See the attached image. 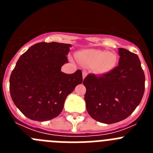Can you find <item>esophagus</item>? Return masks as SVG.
I'll use <instances>...</instances> for the list:
<instances>
[{"label": "esophagus", "instance_id": "esophagus-1", "mask_svg": "<svg viewBox=\"0 0 153 153\" xmlns=\"http://www.w3.org/2000/svg\"><path fill=\"white\" fill-rule=\"evenodd\" d=\"M82 75H83V79H85L86 76H87V73L86 71H83V74Z\"/></svg>", "mask_w": 153, "mask_h": 153}]
</instances>
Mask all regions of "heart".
<instances>
[{"label":"heart","instance_id":"obj_1","mask_svg":"<svg viewBox=\"0 0 153 153\" xmlns=\"http://www.w3.org/2000/svg\"><path fill=\"white\" fill-rule=\"evenodd\" d=\"M76 57L79 62L92 65L96 74H105L110 72L117 62V56L107 51L89 49L76 53Z\"/></svg>","mask_w":153,"mask_h":153}]
</instances>
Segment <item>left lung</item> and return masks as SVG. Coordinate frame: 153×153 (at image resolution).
Here are the masks:
<instances>
[{
	"label": "left lung",
	"mask_w": 153,
	"mask_h": 153,
	"mask_svg": "<svg viewBox=\"0 0 153 153\" xmlns=\"http://www.w3.org/2000/svg\"><path fill=\"white\" fill-rule=\"evenodd\" d=\"M119 65L102 76L89 74L83 80L86 110L98 122L125 120L139 106L145 90V75L138 56L119 48Z\"/></svg>",
	"instance_id": "obj_1"
}]
</instances>
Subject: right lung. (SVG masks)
Returning a JSON list of instances; mask_svg holds the SVG:
<instances>
[{
    "mask_svg": "<svg viewBox=\"0 0 153 153\" xmlns=\"http://www.w3.org/2000/svg\"><path fill=\"white\" fill-rule=\"evenodd\" d=\"M71 44L41 42L17 60L10 77L12 100L27 118L44 122L58 117L65 100L83 82L82 71L61 72Z\"/></svg>",
    "mask_w": 153,
    "mask_h": 153,
    "instance_id": "obj_1",
    "label": "right lung"
}]
</instances>
